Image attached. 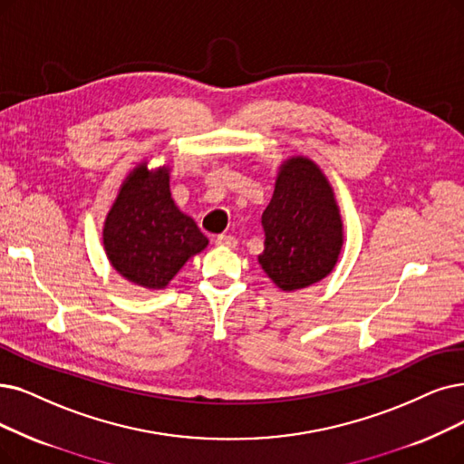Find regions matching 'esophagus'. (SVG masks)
<instances>
[{
  "mask_svg": "<svg viewBox=\"0 0 464 464\" xmlns=\"http://www.w3.org/2000/svg\"><path fill=\"white\" fill-rule=\"evenodd\" d=\"M215 244H217V246H227V247H236L237 239H236L234 236H230V234H218V236L215 237Z\"/></svg>",
  "mask_w": 464,
  "mask_h": 464,
  "instance_id": "obj_1",
  "label": "esophagus"
}]
</instances>
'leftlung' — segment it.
I'll return each instance as SVG.
<instances>
[{
  "label": "left lung",
  "instance_id": "obj_1",
  "mask_svg": "<svg viewBox=\"0 0 464 464\" xmlns=\"http://www.w3.org/2000/svg\"><path fill=\"white\" fill-rule=\"evenodd\" d=\"M263 228L258 263L280 289L308 287L335 268L343 220L325 175L312 160L296 156L282 165Z\"/></svg>",
  "mask_w": 464,
  "mask_h": 464
}]
</instances>
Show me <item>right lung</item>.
Segmentation results:
<instances>
[{
	"label": "right lung",
	"instance_id": "1",
	"mask_svg": "<svg viewBox=\"0 0 464 464\" xmlns=\"http://www.w3.org/2000/svg\"><path fill=\"white\" fill-rule=\"evenodd\" d=\"M102 242L112 266L146 289H163L209 239L179 208L169 192V169L135 168L110 209Z\"/></svg>",
	"mask_w": 464,
	"mask_h": 464
}]
</instances>
